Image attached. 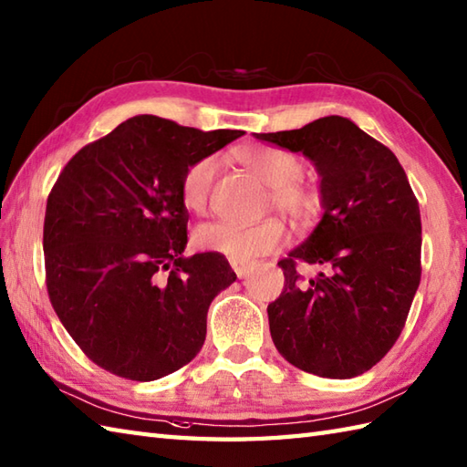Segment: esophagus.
Listing matches in <instances>:
<instances>
[{"label": "esophagus", "mask_w": 467, "mask_h": 467, "mask_svg": "<svg viewBox=\"0 0 467 467\" xmlns=\"http://www.w3.org/2000/svg\"><path fill=\"white\" fill-rule=\"evenodd\" d=\"M231 266L234 269V273H236V276H239V279H246V276H249L251 271H253L251 265L239 263V261H231Z\"/></svg>", "instance_id": "34e87169"}]
</instances>
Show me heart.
I'll return each mask as SVG.
<instances>
[{
  "instance_id": "obj_1",
  "label": "heart",
  "mask_w": 467,
  "mask_h": 467,
  "mask_svg": "<svg viewBox=\"0 0 467 467\" xmlns=\"http://www.w3.org/2000/svg\"><path fill=\"white\" fill-rule=\"evenodd\" d=\"M246 171L271 186V202L296 223H309L321 208V196L315 188L301 182L303 162L279 148H246L236 154ZM218 171L214 156L201 158L186 168L181 184L182 204L192 213H204L211 202L213 184ZM286 228L279 218H266L256 224L206 223L196 228L198 249L224 254L226 259L246 263L261 254H269L286 243Z\"/></svg>"
}]
</instances>
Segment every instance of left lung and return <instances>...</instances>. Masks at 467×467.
Returning <instances> with one entry per match:
<instances>
[{
  "mask_svg": "<svg viewBox=\"0 0 467 467\" xmlns=\"http://www.w3.org/2000/svg\"><path fill=\"white\" fill-rule=\"evenodd\" d=\"M254 138L313 162L323 208L279 261L285 289L266 306L276 351L331 379L369 371L398 341L421 279V216L408 176L389 148L343 116ZM296 262L324 271L303 282Z\"/></svg>",
  "mask_w": 467,
  "mask_h": 467,
  "instance_id": "8db88e82",
  "label": "left lung"
}]
</instances>
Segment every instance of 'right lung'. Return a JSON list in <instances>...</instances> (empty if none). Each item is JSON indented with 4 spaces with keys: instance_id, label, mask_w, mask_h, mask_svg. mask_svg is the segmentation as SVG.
<instances>
[{
    "instance_id": "obj_1",
    "label": "right lung",
    "mask_w": 467,
    "mask_h": 467,
    "mask_svg": "<svg viewBox=\"0 0 467 467\" xmlns=\"http://www.w3.org/2000/svg\"><path fill=\"white\" fill-rule=\"evenodd\" d=\"M243 134L140 114L57 176L44 221L49 301L102 369L154 381L201 351L208 306L236 275L218 253L182 256L181 184L188 166Z\"/></svg>"
}]
</instances>
